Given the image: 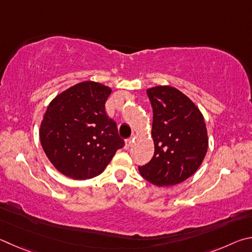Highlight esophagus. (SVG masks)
<instances>
[{"instance_id":"obj_1","label":"esophagus","mask_w":252,"mask_h":252,"mask_svg":"<svg viewBox=\"0 0 252 252\" xmlns=\"http://www.w3.org/2000/svg\"><path fill=\"white\" fill-rule=\"evenodd\" d=\"M133 142H134V137H130V138L125 139V148L128 149L131 146V144H133Z\"/></svg>"}]
</instances>
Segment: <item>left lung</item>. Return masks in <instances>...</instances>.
I'll use <instances>...</instances> for the list:
<instances>
[{"mask_svg": "<svg viewBox=\"0 0 252 252\" xmlns=\"http://www.w3.org/2000/svg\"><path fill=\"white\" fill-rule=\"evenodd\" d=\"M153 107L155 153L139 166L144 179L159 187L180 184L199 168L208 149L205 119L188 97L171 86L147 90Z\"/></svg>", "mask_w": 252, "mask_h": 252, "instance_id": "8db88e82", "label": "left lung"}]
</instances>
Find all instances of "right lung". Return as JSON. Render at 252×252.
Listing matches in <instances>:
<instances>
[{
    "mask_svg": "<svg viewBox=\"0 0 252 252\" xmlns=\"http://www.w3.org/2000/svg\"><path fill=\"white\" fill-rule=\"evenodd\" d=\"M112 93L96 82H82L53 99L39 128L42 147L55 168L76 180L104 171L124 147L116 123L105 112Z\"/></svg>",
    "mask_w": 252,
    "mask_h": 252,
    "instance_id": "1",
    "label": "right lung"
}]
</instances>
